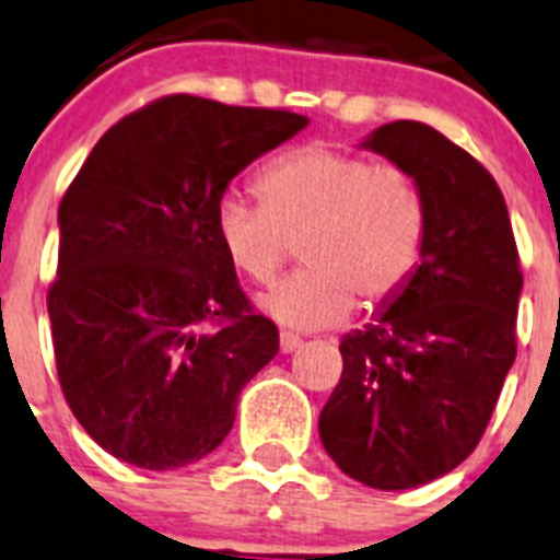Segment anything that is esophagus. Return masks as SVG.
Returning <instances> with one entry per match:
<instances>
[{
    "label": "esophagus",
    "instance_id": "1",
    "mask_svg": "<svg viewBox=\"0 0 560 560\" xmlns=\"http://www.w3.org/2000/svg\"><path fill=\"white\" fill-rule=\"evenodd\" d=\"M279 345H281V353H295L298 348L304 345V339L298 337V334H292V331H281Z\"/></svg>",
    "mask_w": 560,
    "mask_h": 560
}]
</instances>
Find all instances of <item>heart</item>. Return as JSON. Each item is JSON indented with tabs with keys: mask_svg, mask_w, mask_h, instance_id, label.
Segmentation results:
<instances>
[{
	"mask_svg": "<svg viewBox=\"0 0 560 560\" xmlns=\"http://www.w3.org/2000/svg\"><path fill=\"white\" fill-rule=\"evenodd\" d=\"M262 207L223 196L215 237L226 262L268 284L298 240L304 268L270 287L259 306L287 328L337 326L404 292L425 240V201L415 176L334 143H306L256 176Z\"/></svg>",
	"mask_w": 560,
	"mask_h": 560,
	"instance_id": "b5f03b06",
	"label": "heart"
}]
</instances>
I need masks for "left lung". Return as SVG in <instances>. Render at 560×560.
Instances as JSON below:
<instances>
[{
  "instance_id": "8db88e82",
  "label": "left lung",
  "mask_w": 560,
  "mask_h": 560,
  "mask_svg": "<svg viewBox=\"0 0 560 560\" xmlns=\"http://www.w3.org/2000/svg\"><path fill=\"white\" fill-rule=\"evenodd\" d=\"M364 145L417 179L422 262L389 310L342 339V375L320 439L345 475L415 489L478 447L516 357L522 268L498 182L420 121H392Z\"/></svg>"
}]
</instances>
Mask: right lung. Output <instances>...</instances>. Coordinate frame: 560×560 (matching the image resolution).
I'll return each mask as SVG.
<instances>
[{
    "instance_id": "1",
    "label": "right lung",
    "mask_w": 560,
    "mask_h": 560,
    "mask_svg": "<svg viewBox=\"0 0 560 560\" xmlns=\"http://www.w3.org/2000/svg\"><path fill=\"white\" fill-rule=\"evenodd\" d=\"M306 115L174 93L102 135L60 201L46 295L57 378L96 445L179 469L221 445L279 353L215 237L229 182Z\"/></svg>"
}]
</instances>
